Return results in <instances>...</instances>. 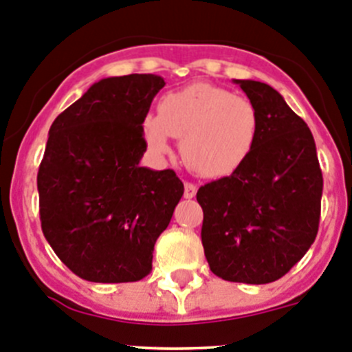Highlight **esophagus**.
I'll return each mask as SVG.
<instances>
[{
  "mask_svg": "<svg viewBox=\"0 0 352 352\" xmlns=\"http://www.w3.org/2000/svg\"><path fill=\"white\" fill-rule=\"evenodd\" d=\"M196 191H198V187H196L195 184H191V182L184 184V198H187V199L195 198Z\"/></svg>",
  "mask_w": 352,
  "mask_h": 352,
  "instance_id": "esophagus-1",
  "label": "esophagus"
}]
</instances>
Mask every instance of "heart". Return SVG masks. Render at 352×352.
<instances>
[{
    "instance_id": "heart-1",
    "label": "heart",
    "mask_w": 352,
    "mask_h": 352,
    "mask_svg": "<svg viewBox=\"0 0 352 352\" xmlns=\"http://www.w3.org/2000/svg\"><path fill=\"white\" fill-rule=\"evenodd\" d=\"M160 114H146L142 137L151 153H170L180 140L182 160L198 175L219 179L234 173L257 146L261 116L250 98L215 85L196 83L170 91L160 100Z\"/></svg>"
}]
</instances>
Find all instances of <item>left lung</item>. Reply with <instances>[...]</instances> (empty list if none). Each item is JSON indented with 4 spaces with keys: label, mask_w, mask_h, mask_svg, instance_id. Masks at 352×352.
Returning a JSON list of instances; mask_svg holds the SVG:
<instances>
[{
    "label": "left lung",
    "mask_w": 352,
    "mask_h": 352,
    "mask_svg": "<svg viewBox=\"0 0 352 352\" xmlns=\"http://www.w3.org/2000/svg\"><path fill=\"white\" fill-rule=\"evenodd\" d=\"M255 104L261 135L229 177L199 187L201 241L213 274L264 285L280 280L318 234L323 175L313 133L283 95L254 80H232Z\"/></svg>",
    "instance_id": "obj_1"
}]
</instances>
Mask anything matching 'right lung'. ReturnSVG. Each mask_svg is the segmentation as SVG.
Listing matches in <instances>:
<instances>
[{
    "mask_svg": "<svg viewBox=\"0 0 352 352\" xmlns=\"http://www.w3.org/2000/svg\"><path fill=\"white\" fill-rule=\"evenodd\" d=\"M157 74L104 78L58 114L38 172L43 234L74 274L128 283L153 269L157 236L184 195L173 170L140 166Z\"/></svg>",
    "mask_w": 352,
    "mask_h": 352,
    "instance_id": "right-lung-1",
    "label": "right lung"
}]
</instances>
